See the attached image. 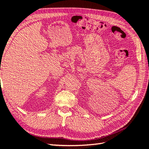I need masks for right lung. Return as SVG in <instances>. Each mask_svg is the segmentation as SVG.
Returning a JSON list of instances; mask_svg holds the SVG:
<instances>
[{
  "label": "right lung",
  "mask_w": 149,
  "mask_h": 149,
  "mask_svg": "<svg viewBox=\"0 0 149 149\" xmlns=\"http://www.w3.org/2000/svg\"><path fill=\"white\" fill-rule=\"evenodd\" d=\"M0 81H1V80H0Z\"/></svg>",
  "instance_id": "obj_1"
}]
</instances>
